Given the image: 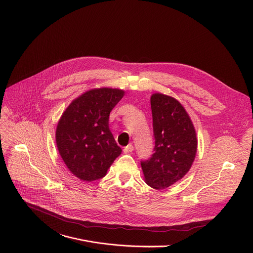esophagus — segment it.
Masks as SVG:
<instances>
[{
    "instance_id": "esophagus-1",
    "label": "esophagus",
    "mask_w": 253,
    "mask_h": 253,
    "mask_svg": "<svg viewBox=\"0 0 253 253\" xmlns=\"http://www.w3.org/2000/svg\"><path fill=\"white\" fill-rule=\"evenodd\" d=\"M133 149H134V146H133V144H128L124 149H123V151H124V153H130V152H132L133 151Z\"/></svg>"
}]
</instances>
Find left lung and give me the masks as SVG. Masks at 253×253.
<instances>
[{"mask_svg": "<svg viewBox=\"0 0 253 253\" xmlns=\"http://www.w3.org/2000/svg\"><path fill=\"white\" fill-rule=\"evenodd\" d=\"M154 136V153L142 160L146 183L166 189L190 170L197 153L198 140L187 111L174 98L153 94L150 98Z\"/></svg>", "mask_w": 253, "mask_h": 253, "instance_id": "1", "label": "left lung"}]
</instances>
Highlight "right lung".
<instances>
[{"label": "right lung", "instance_id": "right-lung-1", "mask_svg": "<svg viewBox=\"0 0 253 253\" xmlns=\"http://www.w3.org/2000/svg\"><path fill=\"white\" fill-rule=\"evenodd\" d=\"M119 88H94L74 100L56 128V145L67 169L84 181L106 175L122 149L109 129V116L123 98Z\"/></svg>", "mask_w": 253, "mask_h": 253}]
</instances>
